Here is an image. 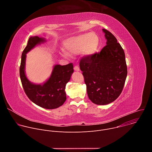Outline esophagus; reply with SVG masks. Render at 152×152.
I'll return each mask as SVG.
<instances>
[{
	"label": "esophagus",
	"mask_w": 152,
	"mask_h": 152,
	"mask_svg": "<svg viewBox=\"0 0 152 152\" xmlns=\"http://www.w3.org/2000/svg\"><path fill=\"white\" fill-rule=\"evenodd\" d=\"M74 70H75V71H76V72H79V71L80 70L79 67L78 66H77L74 67Z\"/></svg>",
	"instance_id": "34e87169"
}]
</instances>
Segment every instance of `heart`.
<instances>
[{"label":"heart","instance_id":"1","mask_svg":"<svg viewBox=\"0 0 152 152\" xmlns=\"http://www.w3.org/2000/svg\"><path fill=\"white\" fill-rule=\"evenodd\" d=\"M99 46V37L94 33H86L72 37L65 41L64 48L67 53L75 56L81 52L85 58H90L97 52ZM66 52L61 53V55L68 57Z\"/></svg>","mask_w":152,"mask_h":152}]
</instances>
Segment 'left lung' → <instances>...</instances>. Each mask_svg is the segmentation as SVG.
<instances>
[{
	"label": "left lung",
	"instance_id": "left-lung-1",
	"mask_svg": "<svg viewBox=\"0 0 152 152\" xmlns=\"http://www.w3.org/2000/svg\"><path fill=\"white\" fill-rule=\"evenodd\" d=\"M106 39L100 53L80 61L86 91L94 104L105 105L120 95L127 77L125 54L117 39L110 32L102 29Z\"/></svg>",
	"mask_w": 152,
	"mask_h": 152
}]
</instances>
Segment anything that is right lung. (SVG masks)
<instances>
[{
  "label": "right lung",
  "instance_id": "obj_1",
  "mask_svg": "<svg viewBox=\"0 0 152 152\" xmlns=\"http://www.w3.org/2000/svg\"><path fill=\"white\" fill-rule=\"evenodd\" d=\"M46 42L45 38L31 37L21 54L20 77L28 98L37 105L48 110L56 109L66 100V86L74 72L72 63L66 66L54 65L50 77L42 83H34L27 77L25 72L26 54L37 46Z\"/></svg>",
  "mask_w": 152,
  "mask_h": 152
}]
</instances>
